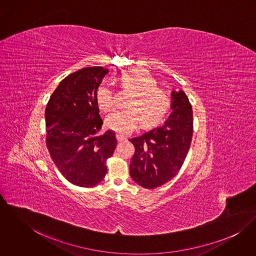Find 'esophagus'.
Here are the masks:
<instances>
[{
    "instance_id": "1",
    "label": "esophagus",
    "mask_w": 256,
    "mask_h": 256,
    "mask_svg": "<svg viewBox=\"0 0 256 256\" xmlns=\"http://www.w3.org/2000/svg\"><path fill=\"white\" fill-rule=\"evenodd\" d=\"M116 139H117V141L118 142H122V141H124V140H126V138L125 137H123L122 135H116Z\"/></svg>"
}]
</instances>
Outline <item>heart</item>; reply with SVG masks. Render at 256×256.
<instances>
[{
	"instance_id": "1",
	"label": "heart",
	"mask_w": 256,
	"mask_h": 256,
	"mask_svg": "<svg viewBox=\"0 0 256 256\" xmlns=\"http://www.w3.org/2000/svg\"><path fill=\"white\" fill-rule=\"evenodd\" d=\"M119 84L131 92L127 110H115L106 117V127L120 135H127L135 129L139 120L143 127L150 128L162 123L172 108L168 92L158 86V80L144 69H132L117 76ZM96 104L100 110L110 111L114 106V94L102 84L96 90Z\"/></svg>"
}]
</instances>
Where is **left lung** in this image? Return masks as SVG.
Masks as SVG:
<instances>
[{"label": "left lung", "mask_w": 256, "mask_h": 256, "mask_svg": "<svg viewBox=\"0 0 256 256\" xmlns=\"http://www.w3.org/2000/svg\"><path fill=\"white\" fill-rule=\"evenodd\" d=\"M172 96V112L164 124L129 139L135 146L130 176L148 189L156 188L178 174L191 144L192 106L183 90H174Z\"/></svg>", "instance_id": "left-lung-1"}]
</instances>
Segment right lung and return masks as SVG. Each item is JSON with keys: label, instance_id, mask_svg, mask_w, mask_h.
<instances>
[{"label": "right lung", "instance_id": "1", "mask_svg": "<svg viewBox=\"0 0 256 256\" xmlns=\"http://www.w3.org/2000/svg\"><path fill=\"white\" fill-rule=\"evenodd\" d=\"M108 73L88 67L69 74L45 110L47 148L59 172L76 186L92 187L104 178L117 145L113 131L98 135L104 122L96 94Z\"/></svg>", "mask_w": 256, "mask_h": 256}]
</instances>
